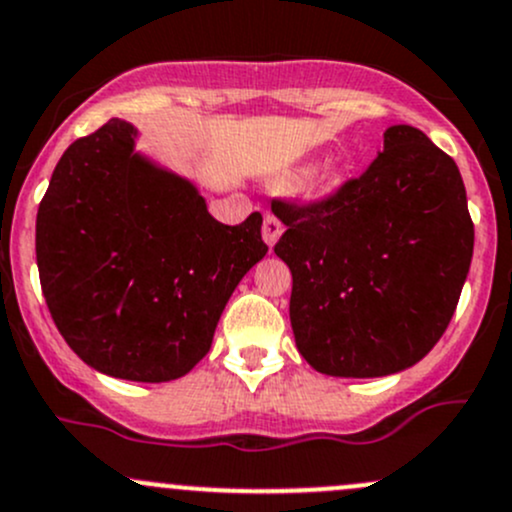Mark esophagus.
<instances>
[{
  "instance_id": "1",
  "label": "esophagus",
  "mask_w": 512,
  "mask_h": 512,
  "mask_svg": "<svg viewBox=\"0 0 512 512\" xmlns=\"http://www.w3.org/2000/svg\"><path fill=\"white\" fill-rule=\"evenodd\" d=\"M284 233V225L282 220L274 218V215H265V223H262V238L270 247H274V242L279 240V235Z\"/></svg>"
}]
</instances>
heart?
<instances>
[{"label":"heart","mask_w":512,"mask_h":512,"mask_svg":"<svg viewBox=\"0 0 512 512\" xmlns=\"http://www.w3.org/2000/svg\"><path fill=\"white\" fill-rule=\"evenodd\" d=\"M309 174V169L301 171V176ZM338 188V179H333V176H326V179H321V184H316V196H328V193H333Z\"/></svg>","instance_id":"obj_1"}]
</instances>
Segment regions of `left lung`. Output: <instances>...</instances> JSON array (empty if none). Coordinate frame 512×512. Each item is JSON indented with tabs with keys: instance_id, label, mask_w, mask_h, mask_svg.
Listing matches in <instances>:
<instances>
[{
	"instance_id": "obj_1",
	"label": "left lung",
	"mask_w": 512,
	"mask_h": 512,
	"mask_svg": "<svg viewBox=\"0 0 512 512\" xmlns=\"http://www.w3.org/2000/svg\"><path fill=\"white\" fill-rule=\"evenodd\" d=\"M274 245L292 270L299 353L333 378L412 368L449 326L473 257L456 161L422 129L392 125L363 176L326 201H274Z\"/></svg>"
}]
</instances>
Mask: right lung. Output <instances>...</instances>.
<instances>
[{
  "label": "right lung",
  "instance_id": "right-lung-1",
  "mask_svg": "<svg viewBox=\"0 0 512 512\" xmlns=\"http://www.w3.org/2000/svg\"><path fill=\"white\" fill-rule=\"evenodd\" d=\"M110 120L75 139L36 215L48 311L83 363L169 383L211 351L230 294L262 257V215L223 225L184 176L134 149Z\"/></svg>",
  "mask_w": 512,
  "mask_h": 512
}]
</instances>
